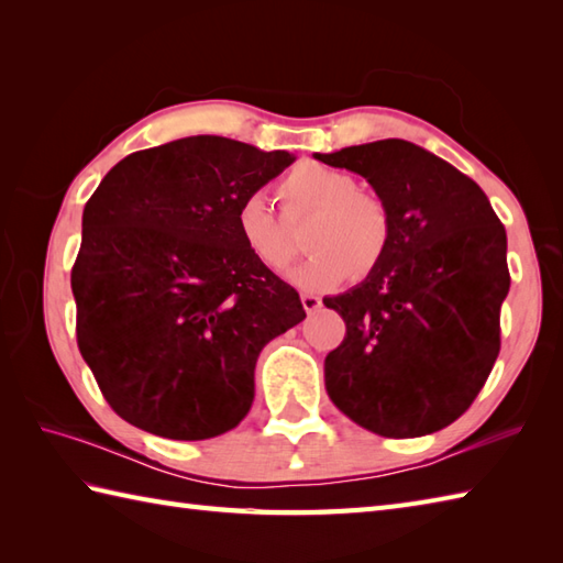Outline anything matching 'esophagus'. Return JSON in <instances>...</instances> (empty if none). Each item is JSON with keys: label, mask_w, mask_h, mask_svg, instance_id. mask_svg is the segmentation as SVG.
<instances>
[{"label": "esophagus", "mask_w": 563, "mask_h": 563, "mask_svg": "<svg viewBox=\"0 0 563 563\" xmlns=\"http://www.w3.org/2000/svg\"><path fill=\"white\" fill-rule=\"evenodd\" d=\"M302 307H305V312H317V309L321 307V297H317V295H309V292H305L302 295Z\"/></svg>", "instance_id": "1"}]
</instances>
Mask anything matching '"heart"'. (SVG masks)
<instances>
[{
  "mask_svg": "<svg viewBox=\"0 0 563 563\" xmlns=\"http://www.w3.org/2000/svg\"><path fill=\"white\" fill-rule=\"evenodd\" d=\"M283 214L263 196L239 202L234 224L244 249L263 268L280 273L297 258L290 222L312 214L307 246L314 249L290 278L305 290H327L351 275H367L387 256L391 244V212L387 202L357 188V178L327 164H297L278 181Z\"/></svg>",
  "mask_w": 563,
  "mask_h": 563,
  "instance_id": "b5f03b06",
  "label": "heart"
}]
</instances>
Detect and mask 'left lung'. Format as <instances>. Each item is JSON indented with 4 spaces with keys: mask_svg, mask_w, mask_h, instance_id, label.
Returning a JSON list of instances; mask_svg holds the SVG:
<instances>
[{
    "mask_svg": "<svg viewBox=\"0 0 563 563\" xmlns=\"http://www.w3.org/2000/svg\"><path fill=\"white\" fill-rule=\"evenodd\" d=\"M314 159L361 174L391 212L379 266L324 297L345 321L324 361L329 397L377 435L435 433L470 409L498 357L506 227L470 176L413 142L377 140Z\"/></svg>",
    "mask_w": 563,
    "mask_h": 563,
    "instance_id": "8db88e82",
    "label": "left lung"
}]
</instances>
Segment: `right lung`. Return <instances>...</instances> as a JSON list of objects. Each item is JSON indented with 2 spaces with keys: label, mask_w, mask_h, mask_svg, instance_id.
Returning <instances> with one entry per match:
<instances>
[{
  "label": "right lung",
  "mask_w": 563,
  "mask_h": 563,
  "mask_svg": "<svg viewBox=\"0 0 563 563\" xmlns=\"http://www.w3.org/2000/svg\"><path fill=\"white\" fill-rule=\"evenodd\" d=\"M295 162L196 135L128 154L81 214L77 343L111 409L147 433L208 440L254 401L263 345L307 317L244 249L239 202Z\"/></svg>",
  "instance_id": "1"
}]
</instances>
